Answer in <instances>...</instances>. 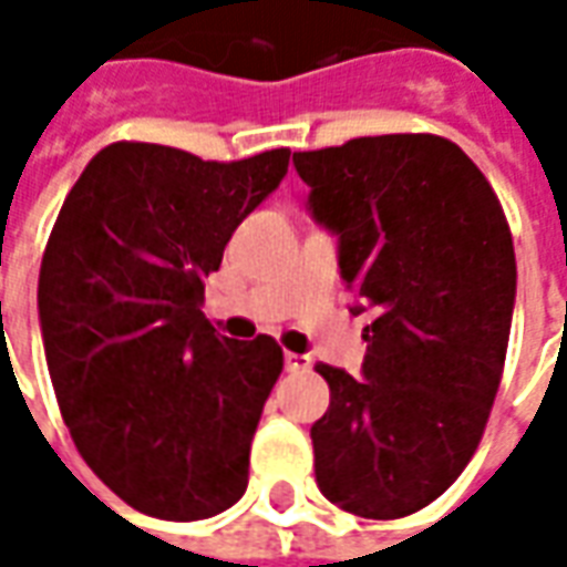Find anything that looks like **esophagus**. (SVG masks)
<instances>
[{
	"mask_svg": "<svg viewBox=\"0 0 567 567\" xmlns=\"http://www.w3.org/2000/svg\"><path fill=\"white\" fill-rule=\"evenodd\" d=\"M285 368H288V373H303V370L312 368V361H309V355L285 352Z\"/></svg>",
	"mask_w": 567,
	"mask_h": 567,
	"instance_id": "34e87169",
	"label": "esophagus"
}]
</instances>
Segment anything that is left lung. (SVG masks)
I'll return each instance as SVG.
<instances>
[{
  "label": "left lung",
  "instance_id": "8db88e82",
  "mask_svg": "<svg viewBox=\"0 0 567 567\" xmlns=\"http://www.w3.org/2000/svg\"><path fill=\"white\" fill-rule=\"evenodd\" d=\"M312 218L377 312L364 377L316 364L331 406L312 425L324 498L401 519L458 480L486 431L511 340L516 255L495 190L455 142L361 136L295 151Z\"/></svg>",
  "mask_w": 567,
  "mask_h": 567
}]
</instances>
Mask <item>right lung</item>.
<instances>
[{"mask_svg": "<svg viewBox=\"0 0 567 567\" xmlns=\"http://www.w3.org/2000/svg\"><path fill=\"white\" fill-rule=\"evenodd\" d=\"M288 157L218 163L112 142L48 236L39 319L56 404L87 467L140 513L194 523L246 492L282 349L267 333H215L203 282Z\"/></svg>", "mask_w": 567, "mask_h": 567, "instance_id": "right-lung-1", "label": "right lung"}]
</instances>
